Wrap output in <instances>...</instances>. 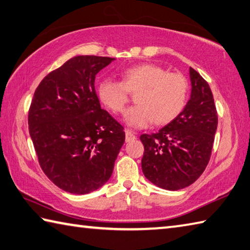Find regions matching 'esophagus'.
I'll return each instance as SVG.
<instances>
[{
  "mask_svg": "<svg viewBox=\"0 0 250 250\" xmlns=\"http://www.w3.org/2000/svg\"><path fill=\"white\" fill-rule=\"evenodd\" d=\"M135 139V134L132 131L129 129H125V141L126 142H130V141H133Z\"/></svg>",
  "mask_w": 250,
  "mask_h": 250,
  "instance_id": "esophagus-1",
  "label": "esophagus"
}]
</instances>
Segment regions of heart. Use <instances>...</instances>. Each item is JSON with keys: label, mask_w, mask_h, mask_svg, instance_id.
I'll return each mask as SVG.
<instances>
[{"label": "heart", "mask_w": 250, "mask_h": 250, "mask_svg": "<svg viewBox=\"0 0 250 250\" xmlns=\"http://www.w3.org/2000/svg\"><path fill=\"white\" fill-rule=\"evenodd\" d=\"M122 82L104 79L98 83L101 102L113 113L125 110L130 93H135L138 105L125 113V124L132 128H146L155 120L157 125L169 124L184 109L188 97V83L180 73L144 63L122 71Z\"/></svg>", "instance_id": "b5f03b06"}]
</instances>
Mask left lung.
Listing matches in <instances>:
<instances>
[{"mask_svg":"<svg viewBox=\"0 0 250 250\" xmlns=\"http://www.w3.org/2000/svg\"><path fill=\"white\" fill-rule=\"evenodd\" d=\"M191 95L178 116L158 132L142 134V170L157 187L179 190L193 184L211 157L217 112L207 81L190 67Z\"/></svg>","mask_w":250,"mask_h":250,"instance_id":"8db88e82","label":"left lung"}]
</instances>
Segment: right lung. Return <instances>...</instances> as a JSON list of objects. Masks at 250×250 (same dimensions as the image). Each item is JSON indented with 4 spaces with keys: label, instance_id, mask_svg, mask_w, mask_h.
Segmentation results:
<instances>
[{
    "label": "right lung",
    "instance_id": "add662e5",
    "mask_svg": "<svg viewBox=\"0 0 250 250\" xmlns=\"http://www.w3.org/2000/svg\"><path fill=\"white\" fill-rule=\"evenodd\" d=\"M115 60L78 56L44 78L28 112L29 134L40 167L59 188L95 191L109 180L125 133L102 109L95 90L99 71Z\"/></svg>",
    "mask_w": 250,
    "mask_h": 250
}]
</instances>
